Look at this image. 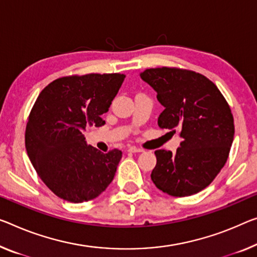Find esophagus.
I'll list each match as a JSON object with an SVG mask.
<instances>
[{"label": "esophagus", "mask_w": 257, "mask_h": 257, "mask_svg": "<svg viewBox=\"0 0 257 257\" xmlns=\"http://www.w3.org/2000/svg\"><path fill=\"white\" fill-rule=\"evenodd\" d=\"M127 152H130V153H141L142 149L138 148V147H134V146H130V147H127Z\"/></svg>", "instance_id": "esophagus-1"}]
</instances>
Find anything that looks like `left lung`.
<instances>
[{"label":"left lung","mask_w":257,"mask_h":257,"mask_svg":"<svg viewBox=\"0 0 257 257\" xmlns=\"http://www.w3.org/2000/svg\"><path fill=\"white\" fill-rule=\"evenodd\" d=\"M164 106L161 128L178 132L177 152H155V186L172 196H189L206 188L225 165L233 142V116L214 82L194 71L148 69L140 73Z\"/></svg>","instance_id":"8db88e82"}]
</instances>
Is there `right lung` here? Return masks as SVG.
<instances>
[{
  "instance_id": "right-lung-1",
  "label": "right lung",
  "mask_w": 257,
  "mask_h": 257,
  "mask_svg": "<svg viewBox=\"0 0 257 257\" xmlns=\"http://www.w3.org/2000/svg\"><path fill=\"white\" fill-rule=\"evenodd\" d=\"M124 74L90 73L56 79L42 89L26 125V152L54 194L73 203L97 197L115 177L121 152L104 154L82 132L104 125Z\"/></svg>"
}]
</instances>
